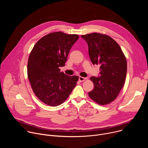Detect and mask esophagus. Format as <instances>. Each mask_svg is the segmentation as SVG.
Listing matches in <instances>:
<instances>
[{"label":"esophagus","instance_id":"obj_1","mask_svg":"<svg viewBox=\"0 0 148 148\" xmlns=\"http://www.w3.org/2000/svg\"><path fill=\"white\" fill-rule=\"evenodd\" d=\"M79 81L80 82H82V81H84L86 79V78L85 77H79V78H78Z\"/></svg>","mask_w":148,"mask_h":148}]
</instances>
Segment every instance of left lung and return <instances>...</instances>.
Returning a JSON list of instances; mask_svg holds the SVG:
<instances>
[{"label": "left lung", "mask_w": 148, "mask_h": 148, "mask_svg": "<svg viewBox=\"0 0 148 148\" xmlns=\"http://www.w3.org/2000/svg\"><path fill=\"white\" fill-rule=\"evenodd\" d=\"M88 46L93 65H99V75L91 77L94 89L89 97L100 105L108 104L118 95L125 83L127 62L121 47L111 37L97 33L82 35Z\"/></svg>", "instance_id": "left-lung-1"}]
</instances>
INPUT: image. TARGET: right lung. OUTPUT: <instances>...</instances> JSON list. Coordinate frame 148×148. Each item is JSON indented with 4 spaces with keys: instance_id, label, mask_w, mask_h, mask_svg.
Listing matches in <instances>:
<instances>
[{
    "instance_id": "right-lung-1",
    "label": "right lung",
    "mask_w": 148,
    "mask_h": 148,
    "mask_svg": "<svg viewBox=\"0 0 148 148\" xmlns=\"http://www.w3.org/2000/svg\"><path fill=\"white\" fill-rule=\"evenodd\" d=\"M77 34L61 32L48 34L40 38L32 49L28 60L27 75L37 97L52 107L64 102L75 87L78 77L60 72Z\"/></svg>"
}]
</instances>
